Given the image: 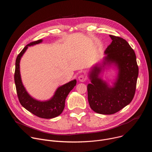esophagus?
Masks as SVG:
<instances>
[{"mask_svg": "<svg viewBox=\"0 0 152 152\" xmlns=\"http://www.w3.org/2000/svg\"><path fill=\"white\" fill-rule=\"evenodd\" d=\"M78 79H79V80L80 82H83L85 81V80H86V77H85L84 75H80V76L78 77Z\"/></svg>", "mask_w": 152, "mask_h": 152, "instance_id": "34e87169", "label": "esophagus"}]
</instances>
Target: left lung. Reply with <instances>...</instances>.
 <instances>
[{"label":"left lung","mask_w":152,"mask_h":152,"mask_svg":"<svg viewBox=\"0 0 152 152\" xmlns=\"http://www.w3.org/2000/svg\"><path fill=\"white\" fill-rule=\"evenodd\" d=\"M111 45L104 51L102 64L94 66L88 76L91 83L87 85L88 100L96 113L110 115L121 109L132 100L136 90L138 67L134 50L123 38L110 35ZM113 64L118 70L111 87L99 76L105 66Z\"/></svg>","instance_id":"obj_1"}]
</instances>
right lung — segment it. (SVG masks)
I'll return each mask as SVG.
<instances>
[{"label": "right lung", "instance_id": "add662e5", "mask_svg": "<svg viewBox=\"0 0 152 152\" xmlns=\"http://www.w3.org/2000/svg\"><path fill=\"white\" fill-rule=\"evenodd\" d=\"M42 41V39H39L30 42L18 55L15 61L14 81L18 98L21 104L35 115L42 118L50 119L58 117L62 113L65 107L66 99L70 91L75 87L76 84V80H73L59 86L53 96L48 100L39 101L29 94L21 81L20 72V62L21 58L29 46L39 44Z\"/></svg>", "mask_w": 152, "mask_h": 152}]
</instances>
